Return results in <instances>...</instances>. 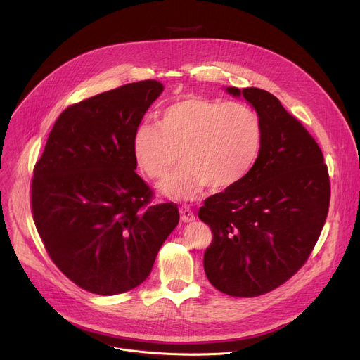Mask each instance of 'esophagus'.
<instances>
[{
  "instance_id": "1",
  "label": "esophagus",
  "mask_w": 360,
  "mask_h": 360,
  "mask_svg": "<svg viewBox=\"0 0 360 360\" xmlns=\"http://www.w3.org/2000/svg\"><path fill=\"white\" fill-rule=\"evenodd\" d=\"M179 213H181L182 221H185V223H190V221L195 220V214L193 213V210L188 205H182L179 209Z\"/></svg>"
}]
</instances>
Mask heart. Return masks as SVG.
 Returning <instances> with one entry per match:
<instances>
[{
    "label": "heart",
    "mask_w": 360,
    "mask_h": 360,
    "mask_svg": "<svg viewBox=\"0 0 360 360\" xmlns=\"http://www.w3.org/2000/svg\"><path fill=\"white\" fill-rule=\"evenodd\" d=\"M262 141L261 118L250 105L186 96L166 106L158 125L137 128L132 151L153 181H165L179 156L182 167L160 191L170 198L191 200L205 185L220 191L247 178Z\"/></svg>",
    "instance_id": "b5f03b06"
}]
</instances>
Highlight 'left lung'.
Masks as SVG:
<instances>
[{
	"label": "left lung",
	"instance_id": "obj_1",
	"mask_svg": "<svg viewBox=\"0 0 360 360\" xmlns=\"http://www.w3.org/2000/svg\"><path fill=\"white\" fill-rule=\"evenodd\" d=\"M228 91L255 108L264 141L247 178L200 207L198 217L213 233L202 262L217 290L255 297L308 261L328 214L331 186L318 143L274 94L257 87Z\"/></svg>",
	"mask_w": 360,
	"mask_h": 360
}]
</instances>
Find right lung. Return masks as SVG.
Returning <instances> with one entry per match:
<instances>
[{
	"instance_id": "right-lung-1",
	"label": "right lung",
	"mask_w": 360,
	"mask_h": 360,
	"mask_svg": "<svg viewBox=\"0 0 360 360\" xmlns=\"http://www.w3.org/2000/svg\"><path fill=\"white\" fill-rule=\"evenodd\" d=\"M162 91L160 82L143 80L68 106L34 165L37 233L55 266L90 293L140 286L179 221L175 202L153 204L132 151L144 113Z\"/></svg>"
}]
</instances>
